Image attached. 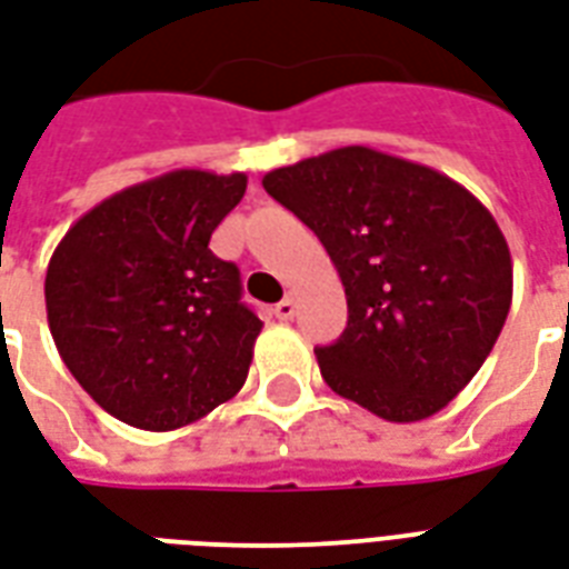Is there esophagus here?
<instances>
[{
    "label": "esophagus",
    "instance_id": "esophagus-1",
    "mask_svg": "<svg viewBox=\"0 0 569 569\" xmlns=\"http://www.w3.org/2000/svg\"><path fill=\"white\" fill-rule=\"evenodd\" d=\"M274 316L277 319H283V322H289V319L295 316V298H283V301L277 303Z\"/></svg>",
    "mask_w": 569,
    "mask_h": 569
}]
</instances>
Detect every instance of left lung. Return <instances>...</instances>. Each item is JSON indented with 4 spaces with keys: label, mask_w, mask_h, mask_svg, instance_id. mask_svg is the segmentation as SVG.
<instances>
[{
    "label": "left lung",
    "mask_w": 569,
    "mask_h": 569,
    "mask_svg": "<svg viewBox=\"0 0 569 569\" xmlns=\"http://www.w3.org/2000/svg\"><path fill=\"white\" fill-rule=\"evenodd\" d=\"M262 188L319 236L346 289V331L316 349L328 388L393 423L445 409L513 301L510 250L487 206L367 146L271 169Z\"/></svg>",
    "instance_id": "1"
}]
</instances>
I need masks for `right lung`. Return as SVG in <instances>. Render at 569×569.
<instances>
[{"mask_svg": "<svg viewBox=\"0 0 569 569\" xmlns=\"http://www.w3.org/2000/svg\"><path fill=\"white\" fill-rule=\"evenodd\" d=\"M244 172L176 169L103 199L47 266V322L64 367L121 423L169 432L236 397L262 331L211 232Z\"/></svg>", "mask_w": 569, "mask_h": 569, "instance_id": "1", "label": "right lung"}]
</instances>
